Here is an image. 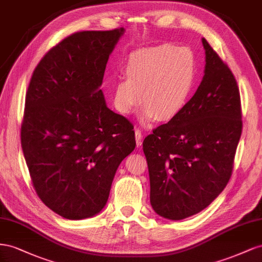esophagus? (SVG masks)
Returning <instances> with one entry per match:
<instances>
[{
    "instance_id": "34e87169",
    "label": "esophagus",
    "mask_w": 262,
    "mask_h": 262,
    "mask_svg": "<svg viewBox=\"0 0 262 262\" xmlns=\"http://www.w3.org/2000/svg\"><path fill=\"white\" fill-rule=\"evenodd\" d=\"M135 138H136V145L139 147L141 145V132L139 129H135Z\"/></svg>"
}]
</instances>
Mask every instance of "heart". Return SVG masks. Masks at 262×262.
<instances>
[{"label": "heart", "mask_w": 262, "mask_h": 262, "mask_svg": "<svg viewBox=\"0 0 262 262\" xmlns=\"http://www.w3.org/2000/svg\"><path fill=\"white\" fill-rule=\"evenodd\" d=\"M126 79L114 89L115 108L129 114L141 101L145 121H170L186 106L195 84L198 61L192 49L172 43L133 51L125 64Z\"/></svg>", "instance_id": "1"}]
</instances>
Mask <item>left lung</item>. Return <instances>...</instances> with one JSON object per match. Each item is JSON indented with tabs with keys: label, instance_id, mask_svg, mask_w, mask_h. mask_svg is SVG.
Returning a JSON list of instances; mask_svg holds the SVG:
<instances>
[{
	"label": "left lung",
	"instance_id": "8db88e82",
	"mask_svg": "<svg viewBox=\"0 0 262 262\" xmlns=\"http://www.w3.org/2000/svg\"><path fill=\"white\" fill-rule=\"evenodd\" d=\"M205 69L184 110L148 135L143 149L150 204L180 221L210 205L227 185L242 135L241 95L228 66L205 38Z\"/></svg>",
	"mask_w": 262,
	"mask_h": 262
}]
</instances>
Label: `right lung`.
Returning <instances> with one entry per match:
<instances>
[{"instance_id": "right-lung-1", "label": "right lung", "mask_w": 262, "mask_h": 262, "mask_svg": "<svg viewBox=\"0 0 262 262\" xmlns=\"http://www.w3.org/2000/svg\"><path fill=\"white\" fill-rule=\"evenodd\" d=\"M125 29L74 33L37 64L20 143L37 195L67 220L105 206L119 163L136 146L133 124L106 106L100 86Z\"/></svg>"}]
</instances>
